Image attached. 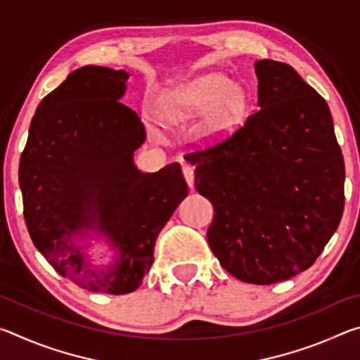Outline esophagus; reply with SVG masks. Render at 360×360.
Listing matches in <instances>:
<instances>
[{"label":"esophagus","instance_id":"esophagus-1","mask_svg":"<svg viewBox=\"0 0 360 360\" xmlns=\"http://www.w3.org/2000/svg\"><path fill=\"white\" fill-rule=\"evenodd\" d=\"M182 174H184V178H186V182H187V186L188 187H193V181H195V173H193V167L192 165H182Z\"/></svg>","mask_w":360,"mask_h":360}]
</instances>
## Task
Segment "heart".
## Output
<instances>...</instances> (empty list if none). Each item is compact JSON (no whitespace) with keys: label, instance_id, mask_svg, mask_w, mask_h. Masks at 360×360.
<instances>
[{"label":"heart","instance_id":"b5f03b06","mask_svg":"<svg viewBox=\"0 0 360 360\" xmlns=\"http://www.w3.org/2000/svg\"><path fill=\"white\" fill-rule=\"evenodd\" d=\"M168 106L179 115H195L206 108L202 120L205 138H224L246 115L248 96L238 84H227L219 75L198 76L168 92Z\"/></svg>","mask_w":360,"mask_h":360}]
</instances>
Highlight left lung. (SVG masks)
Returning <instances> with one entry per match:
<instances>
[{
	"mask_svg": "<svg viewBox=\"0 0 360 360\" xmlns=\"http://www.w3.org/2000/svg\"><path fill=\"white\" fill-rule=\"evenodd\" d=\"M259 109L212 148L186 154L211 200L212 254L243 283L311 266L343 216L345 162L326 100L290 65L259 60Z\"/></svg>",
	"mask_w": 360,
	"mask_h": 360,
	"instance_id": "left-lung-1",
	"label": "left lung"
}]
</instances>
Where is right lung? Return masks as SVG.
<instances>
[{"mask_svg": "<svg viewBox=\"0 0 360 360\" xmlns=\"http://www.w3.org/2000/svg\"><path fill=\"white\" fill-rule=\"evenodd\" d=\"M129 77L105 66L72 71L39 103L19 165L36 249L79 288L111 295L141 285L157 235L188 192L179 163L157 173H141L133 163L146 129L119 101ZM90 229L120 252L105 271H94L74 245L75 236Z\"/></svg>", "mask_w": 360, "mask_h": 360, "instance_id": "add662e5", "label": "right lung"}]
</instances>
